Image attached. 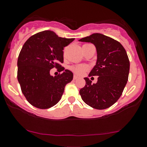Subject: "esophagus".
Masks as SVG:
<instances>
[{
	"instance_id": "1",
	"label": "esophagus",
	"mask_w": 147,
	"mask_h": 147,
	"mask_svg": "<svg viewBox=\"0 0 147 147\" xmlns=\"http://www.w3.org/2000/svg\"><path fill=\"white\" fill-rule=\"evenodd\" d=\"M73 79L74 80H77V79H78V77L77 76V75H74V77H73Z\"/></svg>"
}]
</instances>
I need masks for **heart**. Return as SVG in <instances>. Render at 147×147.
Returning <instances> with one entry per match:
<instances>
[{
    "mask_svg": "<svg viewBox=\"0 0 147 147\" xmlns=\"http://www.w3.org/2000/svg\"><path fill=\"white\" fill-rule=\"evenodd\" d=\"M72 70L75 72V73L78 74V75H82L85 70V67L84 66H81V65H78V66L73 67L72 68Z\"/></svg>",
    "mask_w": 147,
    "mask_h": 147,
    "instance_id": "obj_1",
    "label": "heart"
}]
</instances>
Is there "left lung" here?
<instances>
[{
    "mask_svg": "<svg viewBox=\"0 0 147 147\" xmlns=\"http://www.w3.org/2000/svg\"><path fill=\"white\" fill-rule=\"evenodd\" d=\"M79 42L95 45L97 61L89 76H98L93 84L84 78L86 83L80 90L81 98L95 109L109 108L119 100L127 83L130 69L127 53L121 44L102 34L95 33Z\"/></svg>",
    "mask_w": 147,
    "mask_h": 147,
    "instance_id": "8db88e82",
    "label": "left lung"
}]
</instances>
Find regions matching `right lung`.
<instances>
[{"label": "right lung", "instance_id": "1", "mask_svg": "<svg viewBox=\"0 0 147 147\" xmlns=\"http://www.w3.org/2000/svg\"><path fill=\"white\" fill-rule=\"evenodd\" d=\"M74 39L44 31L31 36L23 45L17 62V78L24 96L36 108L47 109L56 105L65 85L73 79V73L60 64L64 62V48ZM55 67L62 74L51 76L50 70Z\"/></svg>", "mask_w": 147, "mask_h": 147}]
</instances>
